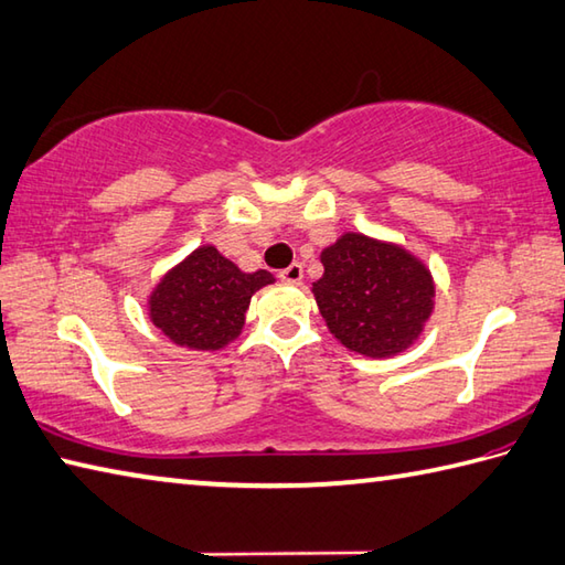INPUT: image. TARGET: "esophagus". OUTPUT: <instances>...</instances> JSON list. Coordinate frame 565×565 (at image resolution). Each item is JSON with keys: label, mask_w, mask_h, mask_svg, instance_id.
Listing matches in <instances>:
<instances>
[{"label": "esophagus", "mask_w": 565, "mask_h": 565, "mask_svg": "<svg viewBox=\"0 0 565 565\" xmlns=\"http://www.w3.org/2000/svg\"><path fill=\"white\" fill-rule=\"evenodd\" d=\"M302 265L300 263H292V265H287L285 270H280V280H285V282H300L302 280Z\"/></svg>", "instance_id": "34e87169"}]
</instances>
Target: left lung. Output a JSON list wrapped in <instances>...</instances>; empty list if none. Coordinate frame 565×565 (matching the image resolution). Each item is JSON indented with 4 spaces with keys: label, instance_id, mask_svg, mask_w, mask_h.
I'll list each match as a JSON object with an SVG mask.
<instances>
[{
    "label": "left lung",
    "instance_id": "obj_1",
    "mask_svg": "<svg viewBox=\"0 0 565 565\" xmlns=\"http://www.w3.org/2000/svg\"><path fill=\"white\" fill-rule=\"evenodd\" d=\"M312 285L324 322L347 349L371 359L406 351L433 315L435 282L423 260L396 243L344 233L324 248Z\"/></svg>",
    "mask_w": 565,
    "mask_h": 565
}]
</instances>
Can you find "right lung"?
I'll return each instance as SVG.
<instances>
[{
  "mask_svg": "<svg viewBox=\"0 0 565 565\" xmlns=\"http://www.w3.org/2000/svg\"><path fill=\"white\" fill-rule=\"evenodd\" d=\"M270 282L268 270L243 273L214 246H201L157 282L150 319L179 347L216 351L241 334L253 292Z\"/></svg>",
  "mask_w": 565,
  "mask_h": 565,
  "instance_id": "obj_1",
  "label": "right lung"
}]
</instances>
